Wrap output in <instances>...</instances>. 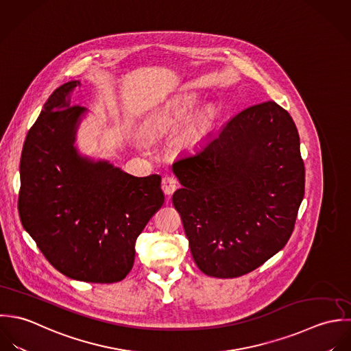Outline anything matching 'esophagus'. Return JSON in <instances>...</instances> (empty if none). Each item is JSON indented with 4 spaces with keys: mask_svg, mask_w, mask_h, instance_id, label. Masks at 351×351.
I'll return each instance as SVG.
<instances>
[{
    "mask_svg": "<svg viewBox=\"0 0 351 351\" xmlns=\"http://www.w3.org/2000/svg\"><path fill=\"white\" fill-rule=\"evenodd\" d=\"M161 187H162V191L167 194V195H171L176 187H178V179L175 176H164L162 178V182H161Z\"/></svg>",
    "mask_w": 351,
    "mask_h": 351,
    "instance_id": "34e87169",
    "label": "esophagus"
}]
</instances>
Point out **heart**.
<instances>
[{
    "label": "heart",
    "mask_w": 351,
    "mask_h": 351,
    "mask_svg": "<svg viewBox=\"0 0 351 351\" xmlns=\"http://www.w3.org/2000/svg\"><path fill=\"white\" fill-rule=\"evenodd\" d=\"M194 103H195V97L193 95H183L169 101L152 117V121H150L152 129L156 132L167 129L179 115H183L184 112H187Z\"/></svg>",
    "instance_id": "b5f03b06"
}]
</instances>
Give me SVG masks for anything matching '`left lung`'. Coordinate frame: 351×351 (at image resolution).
Instances as JSON below:
<instances>
[{
    "label": "left lung",
    "mask_w": 351,
    "mask_h": 351,
    "mask_svg": "<svg viewBox=\"0 0 351 351\" xmlns=\"http://www.w3.org/2000/svg\"><path fill=\"white\" fill-rule=\"evenodd\" d=\"M179 211L194 262L215 278H236L289 241L305 191L297 128L276 101L251 106L193 154L172 165Z\"/></svg>",
    "instance_id": "obj_1"
}]
</instances>
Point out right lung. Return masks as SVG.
Masks as SVG:
<instances>
[{
    "mask_svg": "<svg viewBox=\"0 0 351 351\" xmlns=\"http://www.w3.org/2000/svg\"><path fill=\"white\" fill-rule=\"evenodd\" d=\"M71 81L57 88L29 129L20 158L19 215L49 263L73 280H125L136 240L164 204L161 176H132L77 154L85 108L71 104Z\"/></svg>",
    "mask_w": 351,
    "mask_h": 351,
    "instance_id": "add662e5",
    "label": "right lung"
}]
</instances>
